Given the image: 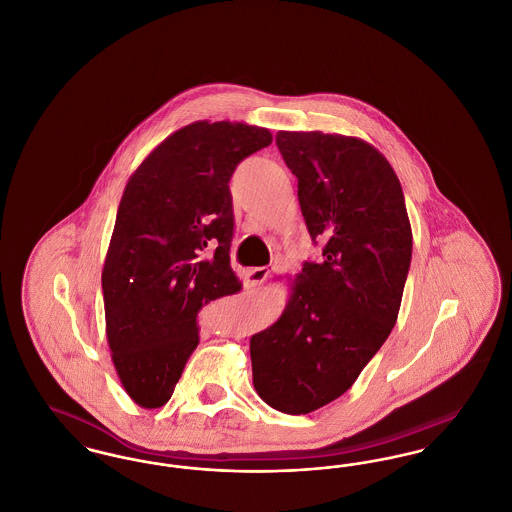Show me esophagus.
<instances>
[{"label":"esophagus","mask_w":512,"mask_h":512,"mask_svg":"<svg viewBox=\"0 0 512 512\" xmlns=\"http://www.w3.org/2000/svg\"><path fill=\"white\" fill-rule=\"evenodd\" d=\"M270 274V268L257 267L245 270V286H257Z\"/></svg>","instance_id":"34e87169"}]
</instances>
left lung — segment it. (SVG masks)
Masks as SVG:
<instances>
[{
	"instance_id": "left-lung-1",
	"label": "left lung",
	"mask_w": 512,
	"mask_h": 512,
	"mask_svg": "<svg viewBox=\"0 0 512 512\" xmlns=\"http://www.w3.org/2000/svg\"><path fill=\"white\" fill-rule=\"evenodd\" d=\"M322 257L292 280L284 313L251 336L253 386L272 409L307 414L349 390L397 322L413 232L399 178L361 138L276 134Z\"/></svg>"
}]
</instances>
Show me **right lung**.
I'll return each instance as SVG.
<instances>
[{
    "label": "right lung",
    "mask_w": 512,
    "mask_h": 512,
    "mask_svg": "<svg viewBox=\"0 0 512 512\" xmlns=\"http://www.w3.org/2000/svg\"><path fill=\"white\" fill-rule=\"evenodd\" d=\"M270 144L261 126L192 122L155 147L126 182L101 288L113 365L144 409L171 399L199 343L197 313L242 290L230 267L228 182L240 161Z\"/></svg>",
    "instance_id": "add662e5"
}]
</instances>
